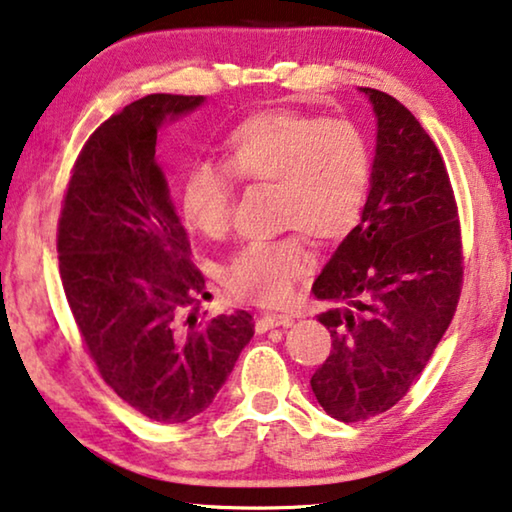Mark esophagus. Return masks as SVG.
Here are the masks:
<instances>
[{
    "mask_svg": "<svg viewBox=\"0 0 512 512\" xmlns=\"http://www.w3.org/2000/svg\"><path fill=\"white\" fill-rule=\"evenodd\" d=\"M296 316L294 314H264L257 319V332H266L278 326H291Z\"/></svg>",
    "mask_w": 512,
    "mask_h": 512,
    "instance_id": "34e87169",
    "label": "esophagus"
}]
</instances>
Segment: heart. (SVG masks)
Listing matches in <instances>:
<instances>
[{"mask_svg": "<svg viewBox=\"0 0 512 512\" xmlns=\"http://www.w3.org/2000/svg\"><path fill=\"white\" fill-rule=\"evenodd\" d=\"M225 164L239 180L278 189V225L298 230L280 241L250 243L227 264L225 287L248 303L280 305L312 269L310 234L323 246L344 241L360 223L371 184V152L358 125L294 109L250 113L227 134ZM234 189L212 166H193L182 182V214L207 239L230 230Z\"/></svg>", "mask_w": 512, "mask_h": 512, "instance_id": "1", "label": "heart"}]
</instances>
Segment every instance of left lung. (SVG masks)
<instances>
[{
    "label": "left lung",
    "instance_id": "left-lung-1",
    "mask_svg": "<svg viewBox=\"0 0 512 512\" xmlns=\"http://www.w3.org/2000/svg\"><path fill=\"white\" fill-rule=\"evenodd\" d=\"M376 152L360 223L314 280L332 348L310 380L346 424L399 403L449 328L462 285L460 225L444 161L392 95L362 88Z\"/></svg>",
    "mask_w": 512,
    "mask_h": 512
}]
</instances>
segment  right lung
Here are the masks:
<instances>
[{"label":"right lung","instance_id":"add662e5","mask_svg":"<svg viewBox=\"0 0 512 512\" xmlns=\"http://www.w3.org/2000/svg\"><path fill=\"white\" fill-rule=\"evenodd\" d=\"M205 102L154 93L102 123L59 218V273L88 353L120 399L161 424L205 412L255 335L246 310L198 319L205 278L154 157L159 129Z\"/></svg>","mask_w":512,"mask_h":512}]
</instances>
